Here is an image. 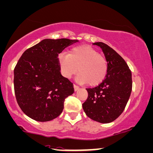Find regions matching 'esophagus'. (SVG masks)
Returning <instances> with one entry per match:
<instances>
[{
  "label": "esophagus",
  "instance_id": "obj_1",
  "mask_svg": "<svg viewBox=\"0 0 153 153\" xmlns=\"http://www.w3.org/2000/svg\"><path fill=\"white\" fill-rule=\"evenodd\" d=\"M74 91H78L79 89V87L78 86H76V85H75V84H74Z\"/></svg>",
  "mask_w": 153,
  "mask_h": 153
}]
</instances>
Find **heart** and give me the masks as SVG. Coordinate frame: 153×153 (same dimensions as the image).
Here are the masks:
<instances>
[{
  "mask_svg": "<svg viewBox=\"0 0 153 153\" xmlns=\"http://www.w3.org/2000/svg\"><path fill=\"white\" fill-rule=\"evenodd\" d=\"M62 76L70 79L78 71L76 79L82 84L90 86L99 84L104 79L108 71L105 56L88 45L74 47L68 54H61L58 58Z\"/></svg>",
  "mask_w": 153,
  "mask_h": 153,
  "instance_id": "1",
  "label": "heart"
}]
</instances>
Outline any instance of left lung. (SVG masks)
I'll return each instance as SVG.
<instances>
[{
    "label": "left lung",
    "mask_w": 153,
    "mask_h": 153,
    "mask_svg": "<svg viewBox=\"0 0 153 153\" xmlns=\"http://www.w3.org/2000/svg\"><path fill=\"white\" fill-rule=\"evenodd\" d=\"M93 45L102 49L108 71L99 86L86 88L88 98L82 107L88 118L108 123L118 118L126 108L132 91V74L125 60L114 49L101 42Z\"/></svg>",
    "instance_id": "left-lung-1"
}]
</instances>
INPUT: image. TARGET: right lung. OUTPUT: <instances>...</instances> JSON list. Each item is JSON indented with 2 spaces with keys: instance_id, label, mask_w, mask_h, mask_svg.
Segmentation results:
<instances>
[{
  "instance_id": "1",
  "label": "right lung",
  "mask_w": 153,
  "mask_h": 153,
  "mask_svg": "<svg viewBox=\"0 0 153 153\" xmlns=\"http://www.w3.org/2000/svg\"><path fill=\"white\" fill-rule=\"evenodd\" d=\"M77 42L69 39H45L28 48L14 69V90L22 112L39 122L62 114L65 100L74 91L73 84L60 72L58 56Z\"/></svg>"
}]
</instances>
